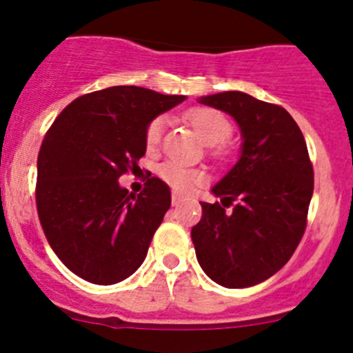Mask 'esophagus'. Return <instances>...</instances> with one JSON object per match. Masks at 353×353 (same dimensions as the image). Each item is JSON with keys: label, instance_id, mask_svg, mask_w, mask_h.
Here are the masks:
<instances>
[{"label": "esophagus", "instance_id": "obj_1", "mask_svg": "<svg viewBox=\"0 0 353 353\" xmlns=\"http://www.w3.org/2000/svg\"><path fill=\"white\" fill-rule=\"evenodd\" d=\"M182 198H183L182 194H179V192H173V196H171V203L179 205L180 201H182Z\"/></svg>", "mask_w": 353, "mask_h": 353}]
</instances>
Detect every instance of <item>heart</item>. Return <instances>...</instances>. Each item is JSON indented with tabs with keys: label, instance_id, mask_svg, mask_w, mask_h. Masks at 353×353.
<instances>
[{
	"label": "heart",
	"instance_id": "obj_1",
	"mask_svg": "<svg viewBox=\"0 0 353 353\" xmlns=\"http://www.w3.org/2000/svg\"><path fill=\"white\" fill-rule=\"evenodd\" d=\"M183 120L194 129L199 139L212 146L215 155H226V150L221 143L226 141L232 134V123L223 113L212 108H191L183 113ZM162 134H164V120L161 117L150 121L145 130V145L148 152H155L161 145ZM159 179L166 182L176 191H187L189 187L203 180V171L196 168H187L179 162L168 161L162 162L157 168Z\"/></svg>",
	"mask_w": 353,
	"mask_h": 353
}]
</instances>
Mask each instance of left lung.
<instances>
[{"mask_svg":"<svg viewBox=\"0 0 353 353\" xmlns=\"http://www.w3.org/2000/svg\"><path fill=\"white\" fill-rule=\"evenodd\" d=\"M199 102L239 123L242 152L212 187L221 203L201 201L203 215L191 232L196 258L217 285L248 288L283 269L297 249L313 196V164L301 129L281 105L242 92Z\"/></svg>","mask_w":353,"mask_h":353,"instance_id":"8db88e82","label":"left lung"}]
</instances>
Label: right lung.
<instances>
[{"instance_id": "obj_1", "label": "right lung", "mask_w": 353, "mask_h": 353, "mask_svg": "<svg viewBox=\"0 0 353 353\" xmlns=\"http://www.w3.org/2000/svg\"><path fill=\"white\" fill-rule=\"evenodd\" d=\"M183 101L111 86L70 102L46 134L37 161L39 219L56 256L84 281L114 285L145 261L171 205L170 187L152 176L136 196L118 179L145 155L150 121Z\"/></svg>"}]
</instances>
